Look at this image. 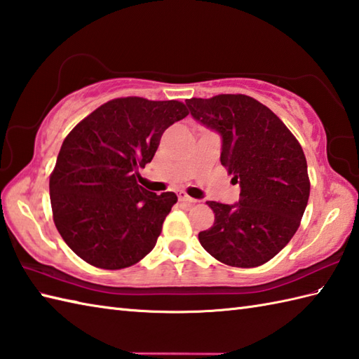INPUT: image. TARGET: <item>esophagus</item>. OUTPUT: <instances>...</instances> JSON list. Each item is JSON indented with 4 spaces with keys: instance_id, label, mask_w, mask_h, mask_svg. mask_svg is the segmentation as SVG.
<instances>
[{
    "instance_id": "obj_1",
    "label": "esophagus",
    "mask_w": 359,
    "mask_h": 359,
    "mask_svg": "<svg viewBox=\"0 0 359 359\" xmlns=\"http://www.w3.org/2000/svg\"><path fill=\"white\" fill-rule=\"evenodd\" d=\"M177 199L179 202H185V203H196V201L193 199V197H189L187 193H177Z\"/></svg>"
}]
</instances>
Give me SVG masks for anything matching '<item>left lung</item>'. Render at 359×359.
Instances as JSON below:
<instances>
[{"label": "left lung", "instance_id": "left-lung-1", "mask_svg": "<svg viewBox=\"0 0 359 359\" xmlns=\"http://www.w3.org/2000/svg\"><path fill=\"white\" fill-rule=\"evenodd\" d=\"M187 106L222 137L220 163L241 187L238 203L207 202L215 224L199 233L201 245L231 266L269 262L294 236L309 202L307 160L299 142L253 97L189 98Z\"/></svg>", "mask_w": 359, "mask_h": 359}]
</instances>
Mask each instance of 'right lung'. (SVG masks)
Listing matches in <instances>:
<instances>
[{
	"label": "right lung",
	"mask_w": 359,
	"mask_h": 359,
	"mask_svg": "<svg viewBox=\"0 0 359 359\" xmlns=\"http://www.w3.org/2000/svg\"><path fill=\"white\" fill-rule=\"evenodd\" d=\"M188 114L177 100L116 98L67 134L49 179L50 205L58 233L83 261L120 270L156 247L177 196L140 187L139 168Z\"/></svg>",
	"instance_id": "obj_1"
}]
</instances>
